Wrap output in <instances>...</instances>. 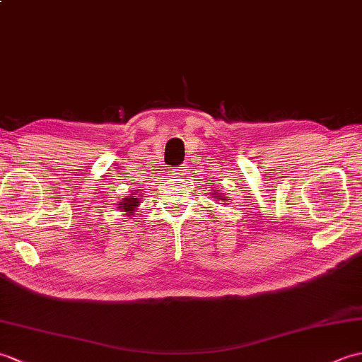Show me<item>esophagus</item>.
<instances>
[{
  "label": "esophagus",
  "mask_w": 362,
  "mask_h": 362,
  "mask_svg": "<svg viewBox=\"0 0 362 362\" xmlns=\"http://www.w3.org/2000/svg\"><path fill=\"white\" fill-rule=\"evenodd\" d=\"M188 166L187 165H180V166H174L173 168V174L174 175H179V177H183V175H185L187 174V171H188V169H187Z\"/></svg>",
  "instance_id": "34e87169"
}]
</instances>
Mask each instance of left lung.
<instances>
[{"mask_svg":"<svg viewBox=\"0 0 362 362\" xmlns=\"http://www.w3.org/2000/svg\"><path fill=\"white\" fill-rule=\"evenodd\" d=\"M214 196H216V194H214ZM216 199H218V197H216ZM222 201H224V199H222Z\"/></svg>","mask_w":362,"mask_h":362,"instance_id":"1","label":"left lung"}]
</instances>
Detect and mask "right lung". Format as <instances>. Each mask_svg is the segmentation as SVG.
<instances>
[{
  "label": "right lung",
  "mask_w": 362,
  "mask_h": 362,
  "mask_svg": "<svg viewBox=\"0 0 362 362\" xmlns=\"http://www.w3.org/2000/svg\"><path fill=\"white\" fill-rule=\"evenodd\" d=\"M138 204H140V202H138V197L135 194H132V196H129L126 199H122V201L119 202L118 209L124 210L127 214H130V213H134V210L136 209Z\"/></svg>",
  "instance_id": "right-lung-1"
}]
</instances>
